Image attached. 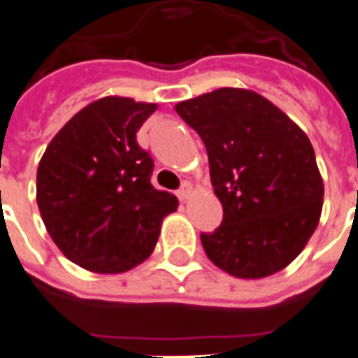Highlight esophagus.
<instances>
[{"instance_id": "obj_1", "label": "esophagus", "mask_w": 358, "mask_h": 358, "mask_svg": "<svg viewBox=\"0 0 358 358\" xmlns=\"http://www.w3.org/2000/svg\"><path fill=\"white\" fill-rule=\"evenodd\" d=\"M190 194H192V185H190L189 182H183V185L180 187L178 192H176V196H178L180 201H183V203H185V201L190 197Z\"/></svg>"}]
</instances>
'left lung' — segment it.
Here are the masks:
<instances>
[{
	"instance_id": "8db88e82",
	"label": "left lung",
	"mask_w": 358,
	"mask_h": 358,
	"mask_svg": "<svg viewBox=\"0 0 358 358\" xmlns=\"http://www.w3.org/2000/svg\"><path fill=\"white\" fill-rule=\"evenodd\" d=\"M176 113L203 140L222 224L201 232L208 259L236 278L289 266L317 229L324 182L311 141L278 106L224 87L187 99Z\"/></svg>"
}]
</instances>
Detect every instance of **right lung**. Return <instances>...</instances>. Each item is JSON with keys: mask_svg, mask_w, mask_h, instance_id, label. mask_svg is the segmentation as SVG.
I'll return each instance as SVG.
<instances>
[{"mask_svg": "<svg viewBox=\"0 0 358 358\" xmlns=\"http://www.w3.org/2000/svg\"><path fill=\"white\" fill-rule=\"evenodd\" d=\"M154 103L108 98L80 110L48 143L36 173V203L48 234L71 262L124 273L155 248L178 199L150 183L154 161L136 133Z\"/></svg>", "mask_w": 358, "mask_h": 358, "instance_id": "1", "label": "right lung"}]
</instances>
